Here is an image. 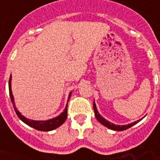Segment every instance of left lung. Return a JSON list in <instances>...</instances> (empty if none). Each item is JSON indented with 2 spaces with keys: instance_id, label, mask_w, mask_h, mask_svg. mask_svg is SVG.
<instances>
[{
  "instance_id": "left-lung-1",
  "label": "left lung",
  "mask_w": 160,
  "mask_h": 160,
  "mask_svg": "<svg viewBox=\"0 0 160 160\" xmlns=\"http://www.w3.org/2000/svg\"><path fill=\"white\" fill-rule=\"evenodd\" d=\"M93 108H94L95 115V117H96V119H97L98 121L100 122L101 124H103L104 126L107 127L108 129H112V130H116V131H123V130H125V129H129V128L132 127L133 125H134V124H136L138 122H139L142 119H143V118H142V119H139V120H137V121H134V122H133V123H130V124H124V125L114 124H113V123H111V122L108 121V120H107V119H105L104 117L100 115V113L98 112L95 101H94V103H93Z\"/></svg>"
}]
</instances>
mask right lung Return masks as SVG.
<instances>
[{"mask_svg": "<svg viewBox=\"0 0 160 160\" xmlns=\"http://www.w3.org/2000/svg\"><path fill=\"white\" fill-rule=\"evenodd\" d=\"M9 93H10V96H11V102H12V105H13L14 109H15L17 116L19 117V119H21V121H23L25 124H26L29 126L32 127L34 129H37V130H40V131H51V130L56 129L58 127H60L65 121V119L67 118V105L68 101H69L70 96H71V92L69 94L67 104H66V106H65L64 111L61 114H59L58 116L52 118V119H47V120H34V119H27L26 117L22 115L21 114V112L16 109V105H15L13 94H12V91H11V75L10 76V79H9Z\"/></svg>", "mask_w": 160, "mask_h": 160, "instance_id": "add662e5", "label": "right lung"}]
</instances>
